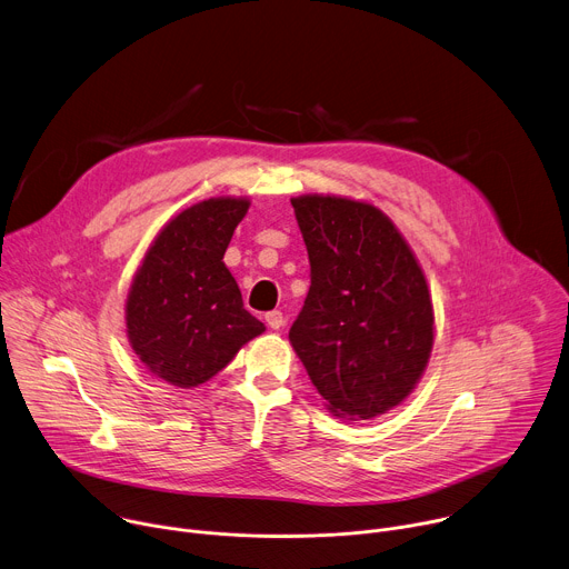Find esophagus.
Masks as SVG:
<instances>
[{
	"instance_id": "1",
	"label": "esophagus",
	"mask_w": 569,
	"mask_h": 569,
	"mask_svg": "<svg viewBox=\"0 0 569 569\" xmlns=\"http://www.w3.org/2000/svg\"><path fill=\"white\" fill-rule=\"evenodd\" d=\"M266 321H268V327L272 329V331H279L283 323H286V317H283V312L281 310H270L268 315H266Z\"/></svg>"
}]
</instances>
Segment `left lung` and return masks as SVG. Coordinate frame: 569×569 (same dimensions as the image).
Returning <instances> with one entry per match:
<instances>
[{"label": "left lung", "instance_id": "1", "mask_svg": "<svg viewBox=\"0 0 569 569\" xmlns=\"http://www.w3.org/2000/svg\"><path fill=\"white\" fill-rule=\"evenodd\" d=\"M310 261V288L290 345L327 408L373 419L410 396L435 342L426 274L393 222L338 196L290 200Z\"/></svg>", "mask_w": 569, "mask_h": 569}]
</instances>
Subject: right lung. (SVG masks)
Masks as SVG:
<instances>
[{"mask_svg":"<svg viewBox=\"0 0 569 569\" xmlns=\"http://www.w3.org/2000/svg\"><path fill=\"white\" fill-rule=\"evenodd\" d=\"M248 209L246 198L202 200L167 222L146 252L128 292L126 329L157 378L198 387L266 331L222 263Z\"/></svg>","mask_w":569,"mask_h":569,"instance_id":"1","label":"right lung"}]
</instances>
